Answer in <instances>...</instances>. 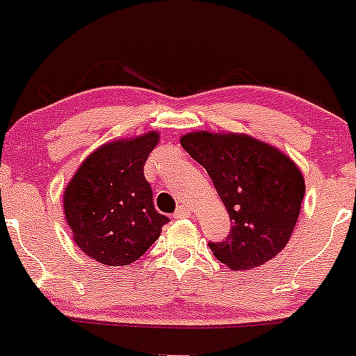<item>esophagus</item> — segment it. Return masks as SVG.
<instances>
[{
  "instance_id": "1",
  "label": "esophagus",
  "mask_w": 356,
  "mask_h": 356,
  "mask_svg": "<svg viewBox=\"0 0 356 356\" xmlns=\"http://www.w3.org/2000/svg\"><path fill=\"white\" fill-rule=\"evenodd\" d=\"M189 214H191V209L187 208V206H179V208L175 209L174 218H187Z\"/></svg>"
}]
</instances>
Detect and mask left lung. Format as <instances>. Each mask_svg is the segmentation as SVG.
<instances>
[{
  "instance_id": "obj_1",
  "label": "left lung",
  "mask_w": 356,
  "mask_h": 356,
  "mask_svg": "<svg viewBox=\"0 0 356 356\" xmlns=\"http://www.w3.org/2000/svg\"><path fill=\"white\" fill-rule=\"evenodd\" d=\"M181 145L204 167L232 220L209 248L233 270L264 265L286 247L298 222L304 179L294 162L248 135L187 134Z\"/></svg>"
}]
</instances>
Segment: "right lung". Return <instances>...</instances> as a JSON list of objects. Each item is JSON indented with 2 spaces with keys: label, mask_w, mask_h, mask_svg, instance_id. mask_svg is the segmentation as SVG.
Segmentation results:
<instances>
[{
  "label": "right lung",
  "mask_w": 356,
  "mask_h": 356,
  "mask_svg": "<svg viewBox=\"0 0 356 356\" xmlns=\"http://www.w3.org/2000/svg\"><path fill=\"white\" fill-rule=\"evenodd\" d=\"M159 134L106 143L92 152L65 187L64 211L74 241L86 255L108 265L134 264L170 220L155 211L143 175Z\"/></svg>",
  "instance_id": "right-lung-1"
}]
</instances>
